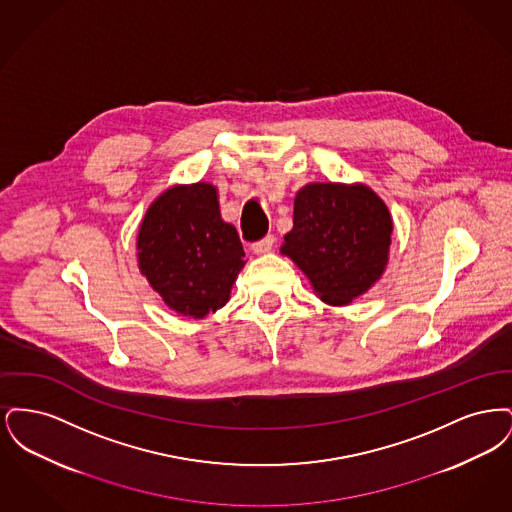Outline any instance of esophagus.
Listing matches in <instances>:
<instances>
[{"label": "esophagus", "instance_id": "obj_1", "mask_svg": "<svg viewBox=\"0 0 512 512\" xmlns=\"http://www.w3.org/2000/svg\"><path fill=\"white\" fill-rule=\"evenodd\" d=\"M274 242H276V238H274L272 234H268V236H265L263 240H259V242H255V244L251 245V249H253V253L263 255V253H267V251L272 249Z\"/></svg>", "mask_w": 512, "mask_h": 512}]
</instances>
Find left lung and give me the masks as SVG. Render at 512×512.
<instances>
[{
	"label": "left lung",
	"mask_w": 512,
	"mask_h": 512,
	"mask_svg": "<svg viewBox=\"0 0 512 512\" xmlns=\"http://www.w3.org/2000/svg\"><path fill=\"white\" fill-rule=\"evenodd\" d=\"M391 228L386 203L366 186L309 184L295 195L282 253L309 276L322 301L347 305L382 276Z\"/></svg>",
	"instance_id": "8db88e82"
}]
</instances>
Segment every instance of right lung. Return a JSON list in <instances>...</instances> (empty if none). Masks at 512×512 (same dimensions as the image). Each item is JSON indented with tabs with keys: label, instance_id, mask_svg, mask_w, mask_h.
I'll return each mask as SVG.
<instances>
[{
	"label": "right lung",
	"instance_id": "right-lung-1",
	"mask_svg": "<svg viewBox=\"0 0 512 512\" xmlns=\"http://www.w3.org/2000/svg\"><path fill=\"white\" fill-rule=\"evenodd\" d=\"M244 255L236 228L220 219L217 188L203 182L159 195L138 234L142 274L184 317L224 307Z\"/></svg>",
	"mask_w": 512,
	"mask_h": 512
}]
</instances>
